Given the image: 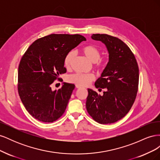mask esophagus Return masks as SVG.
I'll use <instances>...</instances> for the list:
<instances>
[{
  "instance_id": "esophagus-1",
  "label": "esophagus",
  "mask_w": 160,
  "mask_h": 160,
  "mask_svg": "<svg viewBox=\"0 0 160 160\" xmlns=\"http://www.w3.org/2000/svg\"><path fill=\"white\" fill-rule=\"evenodd\" d=\"M75 87H76V88H77V89L81 88V86H80V85H75Z\"/></svg>"
}]
</instances>
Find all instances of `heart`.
Segmentation results:
<instances>
[{
	"instance_id": "b5f03b06",
	"label": "heart",
	"mask_w": 160,
	"mask_h": 160,
	"mask_svg": "<svg viewBox=\"0 0 160 160\" xmlns=\"http://www.w3.org/2000/svg\"><path fill=\"white\" fill-rule=\"evenodd\" d=\"M81 52L93 62H95V68L101 69L103 67V62L100 60L101 51L93 45H87L81 48ZM75 57V52L70 51L65 55L63 59V65L66 69L71 68L72 61ZM95 79V76L92 73H75L69 77L68 81L72 83L80 86L89 85Z\"/></svg>"
}]
</instances>
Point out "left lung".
Masks as SVG:
<instances>
[{"label": "left lung", "instance_id": "left-lung-1", "mask_svg": "<svg viewBox=\"0 0 160 160\" xmlns=\"http://www.w3.org/2000/svg\"><path fill=\"white\" fill-rule=\"evenodd\" d=\"M91 38L107 47L109 62L96 88L105 89L103 95L88 89L86 108L95 122L113 123L122 119L132 108L137 96L139 67L129 47L119 38L106 34H93Z\"/></svg>", "mask_w": 160, "mask_h": 160}]
</instances>
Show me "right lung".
<instances>
[{"instance_id":"add662e5","label":"right lung","mask_w":160,"mask_h":160,"mask_svg":"<svg viewBox=\"0 0 160 160\" xmlns=\"http://www.w3.org/2000/svg\"><path fill=\"white\" fill-rule=\"evenodd\" d=\"M86 38L80 35L51 34L38 38L21 58L18 70V92L32 117L52 123L64 113L75 85L63 83L52 91L51 84L67 72L65 55Z\"/></svg>"}]
</instances>
